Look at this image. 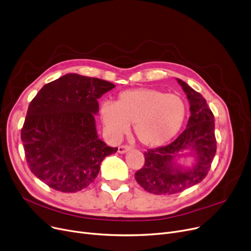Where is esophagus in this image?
I'll return each mask as SVG.
<instances>
[{
    "label": "esophagus",
    "instance_id": "1",
    "mask_svg": "<svg viewBox=\"0 0 251 251\" xmlns=\"http://www.w3.org/2000/svg\"><path fill=\"white\" fill-rule=\"evenodd\" d=\"M131 148L129 146H127V144H122V146H120L118 148V152L119 153H125L126 151H128Z\"/></svg>",
    "mask_w": 251,
    "mask_h": 251
}]
</instances>
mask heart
<instances>
[{"mask_svg": "<svg viewBox=\"0 0 251 251\" xmlns=\"http://www.w3.org/2000/svg\"><path fill=\"white\" fill-rule=\"evenodd\" d=\"M100 116L108 135L117 140L134 124L137 139L147 147H159L172 139L186 118V104L175 94L155 88L121 92L115 103L103 101Z\"/></svg>", "mask_w": 251, "mask_h": 251, "instance_id": "obj_1", "label": "heart"}]
</instances>
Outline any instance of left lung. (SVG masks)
Masks as SVG:
<instances>
[{
	"label": "left lung",
	"instance_id": "1",
	"mask_svg": "<svg viewBox=\"0 0 251 251\" xmlns=\"http://www.w3.org/2000/svg\"><path fill=\"white\" fill-rule=\"evenodd\" d=\"M177 81L190 102L191 116L187 127L172 143L144 152V165L135 173L139 185L157 195L178 193L201 182L208 173L217 151L214 114L206 100L181 79ZM188 147L196 152L197 165L191 170H181L173 163V157Z\"/></svg>",
	"mask_w": 251,
	"mask_h": 251
}]
</instances>
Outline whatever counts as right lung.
<instances>
[{
    "label": "right lung",
    "instance_id": "obj_1",
    "mask_svg": "<svg viewBox=\"0 0 251 251\" xmlns=\"http://www.w3.org/2000/svg\"><path fill=\"white\" fill-rule=\"evenodd\" d=\"M116 85L66 74L43 86L30 101L21 129L28 168L61 192H77L97 178L102 160L117 151L98 137L100 99Z\"/></svg>",
    "mask_w": 251,
    "mask_h": 251
}]
</instances>
